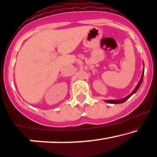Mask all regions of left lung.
Instances as JSON below:
<instances>
[{"label": "left lung", "instance_id": "8db88e82", "mask_svg": "<svg viewBox=\"0 0 157 157\" xmlns=\"http://www.w3.org/2000/svg\"><path fill=\"white\" fill-rule=\"evenodd\" d=\"M144 69H145V68H144ZM144 71H145V70H143V72H142V77H141V78H140V82H139L138 84H137V86H136V88L134 89V90H133V92H132L131 94L129 95V96H127V97L124 98H121V99H119V100H105V101H106L107 103H109V104H120V103H123V102L126 101L127 100H128V98L131 97L132 95L134 94V93L136 92L137 90H138L139 88H140L141 84H142V80H143Z\"/></svg>", "mask_w": 157, "mask_h": 157}]
</instances>
